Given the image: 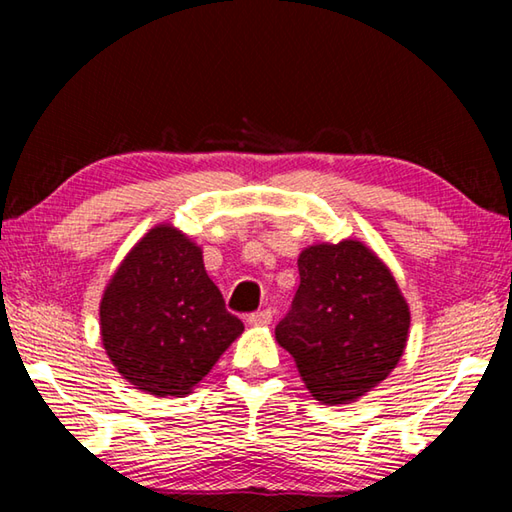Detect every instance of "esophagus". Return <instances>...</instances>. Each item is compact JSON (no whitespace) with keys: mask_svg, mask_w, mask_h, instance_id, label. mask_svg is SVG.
Instances as JSON below:
<instances>
[{"mask_svg":"<svg viewBox=\"0 0 512 512\" xmlns=\"http://www.w3.org/2000/svg\"><path fill=\"white\" fill-rule=\"evenodd\" d=\"M250 325H268L273 320V311L271 309H259V311H253L248 318Z\"/></svg>","mask_w":512,"mask_h":512,"instance_id":"obj_1","label":"esophagus"}]
</instances>
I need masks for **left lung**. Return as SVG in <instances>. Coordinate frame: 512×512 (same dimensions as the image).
I'll use <instances>...</instances> for the list:
<instances>
[{
	"mask_svg": "<svg viewBox=\"0 0 512 512\" xmlns=\"http://www.w3.org/2000/svg\"><path fill=\"white\" fill-rule=\"evenodd\" d=\"M300 287L275 327L318 402L345 404L400 361L409 307L388 268L359 241L302 250Z\"/></svg>",
	"mask_w": 512,
	"mask_h": 512,
	"instance_id": "1",
	"label": "left lung"
}]
</instances>
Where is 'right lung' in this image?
Instances as JSON below:
<instances>
[{
	"mask_svg": "<svg viewBox=\"0 0 512 512\" xmlns=\"http://www.w3.org/2000/svg\"><path fill=\"white\" fill-rule=\"evenodd\" d=\"M244 332L207 277L201 248L158 225L112 275L101 300V339L133 386L187 395Z\"/></svg>",
	"mask_w": 512,
	"mask_h": 512,
	"instance_id": "add662e5",
	"label": "right lung"
}]
</instances>
